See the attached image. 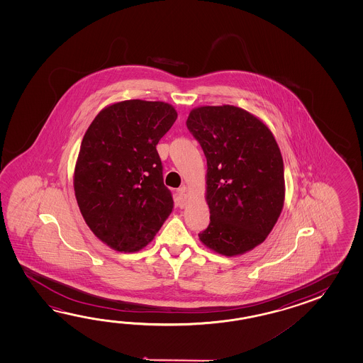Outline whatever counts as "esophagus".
<instances>
[{"instance_id":"obj_1","label":"esophagus","mask_w":363,"mask_h":363,"mask_svg":"<svg viewBox=\"0 0 363 363\" xmlns=\"http://www.w3.org/2000/svg\"><path fill=\"white\" fill-rule=\"evenodd\" d=\"M186 188H185L184 185L182 186V188H179L178 191V197H177V201H178V205L180 208H184L185 201H186Z\"/></svg>"}]
</instances>
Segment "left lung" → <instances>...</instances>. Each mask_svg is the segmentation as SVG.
I'll return each instance as SVG.
<instances>
[{
  "mask_svg": "<svg viewBox=\"0 0 363 363\" xmlns=\"http://www.w3.org/2000/svg\"><path fill=\"white\" fill-rule=\"evenodd\" d=\"M186 127L208 162L210 223L201 241L219 255H244L263 242L284 205V164L269 127L232 105L193 108Z\"/></svg>",
  "mask_w": 363,
  "mask_h": 363,
  "instance_id": "left-lung-1",
  "label": "left lung"
}]
</instances>
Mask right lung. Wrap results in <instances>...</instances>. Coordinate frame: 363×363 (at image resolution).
Returning <instances> with one entry per match:
<instances>
[{
	"label": "right lung",
	"mask_w": 363,
	"mask_h": 363,
	"mask_svg": "<svg viewBox=\"0 0 363 363\" xmlns=\"http://www.w3.org/2000/svg\"><path fill=\"white\" fill-rule=\"evenodd\" d=\"M178 113L161 101L127 100L101 110L85 132L74 189L91 231L118 252H138L174 208L157 144Z\"/></svg>",
	"instance_id": "1"
}]
</instances>
